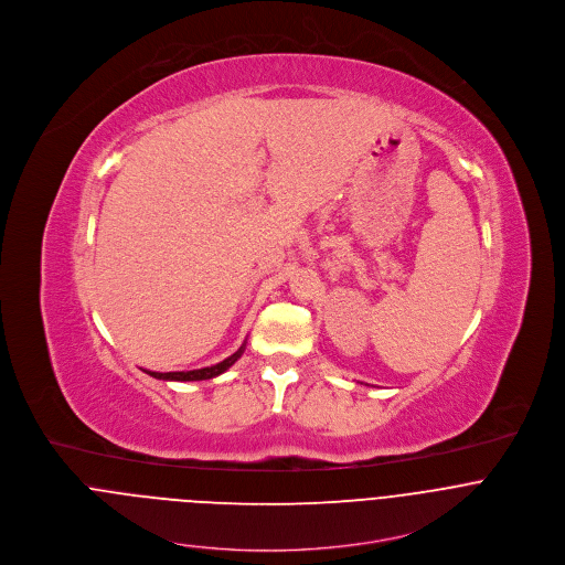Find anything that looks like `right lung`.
<instances>
[{
  "label": "right lung",
  "instance_id": "add662e5",
  "mask_svg": "<svg viewBox=\"0 0 565 565\" xmlns=\"http://www.w3.org/2000/svg\"><path fill=\"white\" fill-rule=\"evenodd\" d=\"M243 350H245V343H243L242 348H239L235 354H231L228 359H224L222 363L211 365V367L191 370V372H164V374H162V372H148V374L154 376V379H161V381H180V383H184V381H209V379H215V376L224 374L231 365H235V361L242 356Z\"/></svg>",
  "mask_w": 565,
  "mask_h": 565
}]
</instances>
